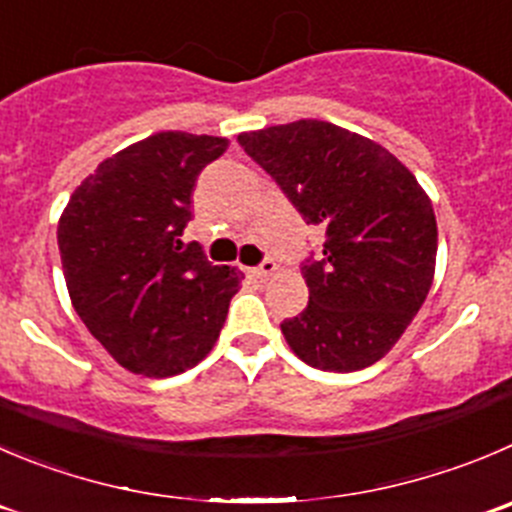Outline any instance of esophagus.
Returning <instances> with one entry per match:
<instances>
[{
    "label": "esophagus",
    "instance_id": "34e87169",
    "mask_svg": "<svg viewBox=\"0 0 512 512\" xmlns=\"http://www.w3.org/2000/svg\"><path fill=\"white\" fill-rule=\"evenodd\" d=\"M276 271V264L271 259H266L261 266H251V269H246L248 276H256V279H266V276H271Z\"/></svg>",
    "mask_w": 512,
    "mask_h": 512
}]
</instances>
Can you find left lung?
<instances>
[{
    "label": "left lung",
    "instance_id": "obj_1",
    "mask_svg": "<svg viewBox=\"0 0 512 512\" xmlns=\"http://www.w3.org/2000/svg\"><path fill=\"white\" fill-rule=\"evenodd\" d=\"M311 226L319 261L301 266L309 304L281 324L296 357L324 372L379 362L425 304L437 221L415 175L387 148L324 120L238 135Z\"/></svg>",
    "mask_w": 512,
    "mask_h": 512
}]
</instances>
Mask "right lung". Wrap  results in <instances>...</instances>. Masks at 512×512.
Returning <instances> with one entry per match:
<instances>
[{
    "label": "right lung",
    "instance_id": "1",
    "mask_svg": "<svg viewBox=\"0 0 512 512\" xmlns=\"http://www.w3.org/2000/svg\"><path fill=\"white\" fill-rule=\"evenodd\" d=\"M226 148L213 135L155 133L102 160L62 211L57 243L72 306L130 372L196 367L241 289V271L180 241L198 175Z\"/></svg>",
    "mask_w": 512,
    "mask_h": 512
}]
</instances>
